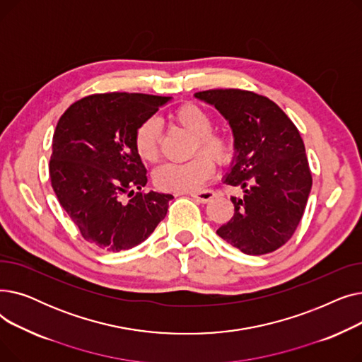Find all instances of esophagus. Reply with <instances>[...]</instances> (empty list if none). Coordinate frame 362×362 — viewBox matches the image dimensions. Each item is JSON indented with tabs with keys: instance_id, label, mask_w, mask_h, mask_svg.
Masks as SVG:
<instances>
[{
	"instance_id": "obj_1",
	"label": "esophagus",
	"mask_w": 362,
	"mask_h": 362,
	"mask_svg": "<svg viewBox=\"0 0 362 362\" xmlns=\"http://www.w3.org/2000/svg\"><path fill=\"white\" fill-rule=\"evenodd\" d=\"M191 197L194 198V199H197L198 202H202V204H206V202H210L214 197H216V192H213V191H201V192H195V194H191Z\"/></svg>"
}]
</instances>
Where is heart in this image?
I'll use <instances>...</instances> for the list:
<instances>
[{
    "label": "heart",
    "mask_w": 362,
    "mask_h": 362,
    "mask_svg": "<svg viewBox=\"0 0 362 362\" xmlns=\"http://www.w3.org/2000/svg\"><path fill=\"white\" fill-rule=\"evenodd\" d=\"M173 120L177 126L186 130L189 135L194 136V151H202L217 160L224 163L230 158L232 145L224 135L211 132L213 119L205 110L186 104L173 112ZM161 138V127L158 120L148 119L142 122L136 132L133 144L138 157L144 163H154L158 157V145ZM208 155V156H209ZM204 154H198L182 164L168 163L157 168L154 179L156 183L165 191L173 192H189L197 191L214 171L211 158Z\"/></svg>",
    "instance_id": "b5f03b06"
}]
</instances>
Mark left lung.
<instances>
[{
  "label": "left lung",
  "instance_id": "obj_1",
  "mask_svg": "<svg viewBox=\"0 0 362 362\" xmlns=\"http://www.w3.org/2000/svg\"><path fill=\"white\" fill-rule=\"evenodd\" d=\"M194 97L218 110L233 133V160L223 182L238 186L235 214L217 235L246 255L286 243L302 218L313 177L296 126L272 100L242 89H211Z\"/></svg>",
  "mask_w": 362,
  "mask_h": 362
}]
</instances>
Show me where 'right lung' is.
<instances>
[{
	"instance_id": "right-lung-1",
	"label": "right lung",
	"mask_w": 362,
	"mask_h": 362,
	"mask_svg": "<svg viewBox=\"0 0 362 362\" xmlns=\"http://www.w3.org/2000/svg\"><path fill=\"white\" fill-rule=\"evenodd\" d=\"M170 97L111 92L71 104L57 123L49 177L60 205L86 242L119 252L142 243L165 217L170 194L136 192L146 168L135 132ZM131 197L129 202L124 197Z\"/></svg>"
}]
</instances>
